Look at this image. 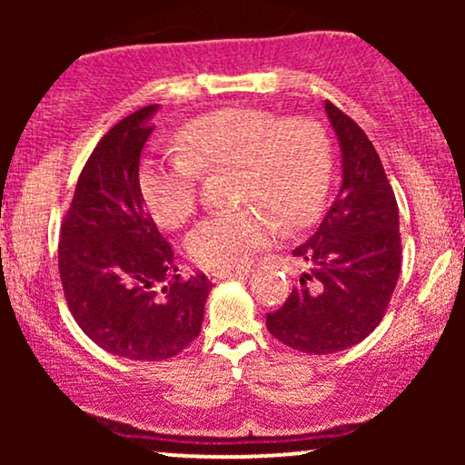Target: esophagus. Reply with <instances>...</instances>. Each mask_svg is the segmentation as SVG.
<instances>
[{
	"instance_id": "obj_1",
	"label": "esophagus",
	"mask_w": 465,
	"mask_h": 465,
	"mask_svg": "<svg viewBox=\"0 0 465 465\" xmlns=\"http://www.w3.org/2000/svg\"><path fill=\"white\" fill-rule=\"evenodd\" d=\"M210 275L212 282H218V280H232V277H244L249 275V269H244V266H240V269H227V271H212Z\"/></svg>"
}]
</instances>
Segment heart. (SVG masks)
I'll list each match as a JSON object with an SVG mask.
<instances>
[{
	"mask_svg": "<svg viewBox=\"0 0 465 465\" xmlns=\"http://www.w3.org/2000/svg\"><path fill=\"white\" fill-rule=\"evenodd\" d=\"M177 140L181 151L143 159L140 168V194L154 221L183 225L199 207L203 173L229 165L238 170L233 196L247 203L190 229L185 251L201 269L227 271L247 262L275 236L271 213L295 227L322 210L332 151L314 120L223 109L192 120Z\"/></svg>",
	"mask_w": 465,
	"mask_h": 465,
	"instance_id": "1",
	"label": "heart"
}]
</instances>
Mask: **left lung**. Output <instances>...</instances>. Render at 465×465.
I'll return each instance as SVG.
<instances>
[{
  "instance_id": "1",
  "label": "left lung",
  "mask_w": 465,
  "mask_h": 465,
  "mask_svg": "<svg viewBox=\"0 0 465 465\" xmlns=\"http://www.w3.org/2000/svg\"><path fill=\"white\" fill-rule=\"evenodd\" d=\"M343 151V183L317 232L292 251L308 273L295 280L280 311L266 314L277 341L306 354L361 343L385 317L400 266L398 203L365 131L325 103Z\"/></svg>"
}]
</instances>
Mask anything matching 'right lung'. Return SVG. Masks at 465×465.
I'll return each mask as SVG.
<instances>
[{"label": "right lung", "instance_id": "add662e5", "mask_svg": "<svg viewBox=\"0 0 465 465\" xmlns=\"http://www.w3.org/2000/svg\"><path fill=\"white\" fill-rule=\"evenodd\" d=\"M157 104L126 115L80 170L58 240L69 312L95 345L131 361H163L201 332L212 282L183 280L140 194V157Z\"/></svg>", "mask_w": 465, "mask_h": 465}]
</instances>
